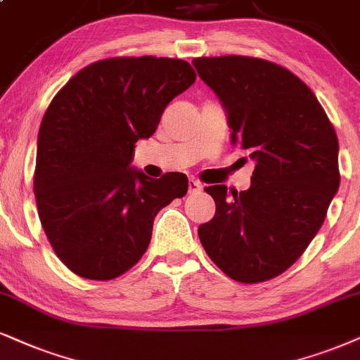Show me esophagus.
I'll use <instances>...</instances> for the list:
<instances>
[{"label":"esophagus","instance_id":"obj_1","mask_svg":"<svg viewBox=\"0 0 360 360\" xmlns=\"http://www.w3.org/2000/svg\"><path fill=\"white\" fill-rule=\"evenodd\" d=\"M189 193H198V191L202 189V184L195 179H189Z\"/></svg>","mask_w":360,"mask_h":360}]
</instances>
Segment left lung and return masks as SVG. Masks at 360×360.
<instances>
[{
    "label": "left lung",
    "instance_id": "left-lung-1",
    "mask_svg": "<svg viewBox=\"0 0 360 360\" xmlns=\"http://www.w3.org/2000/svg\"><path fill=\"white\" fill-rule=\"evenodd\" d=\"M199 78L226 109L231 143L256 162L251 188H206L216 214L198 229L231 279L256 284L301 257L339 189V141L309 86L289 70L248 56L195 58Z\"/></svg>",
    "mask_w": 360,
    "mask_h": 360
}]
</instances>
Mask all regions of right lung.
<instances>
[{
	"label": "right lung",
	"instance_id": "add662e5",
	"mask_svg": "<svg viewBox=\"0 0 360 360\" xmlns=\"http://www.w3.org/2000/svg\"><path fill=\"white\" fill-rule=\"evenodd\" d=\"M194 81L183 59L111 58L53 98L38 134L34 195L54 252L75 274H124L146 252L156 214L188 193L183 172L153 179L131 162L134 144L151 138Z\"/></svg>",
	"mask_w": 360,
	"mask_h": 360
}]
</instances>
